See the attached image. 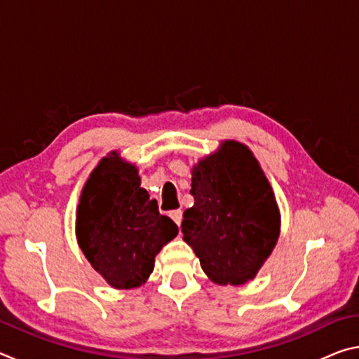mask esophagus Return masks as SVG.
I'll return each mask as SVG.
<instances>
[{
  "instance_id": "obj_1",
  "label": "esophagus",
  "mask_w": 359,
  "mask_h": 359,
  "mask_svg": "<svg viewBox=\"0 0 359 359\" xmlns=\"http://www.w3.org/2000/svg\"><path fill=\"white\" fill-rule=\"evenodd\" d=\"M169 215H171V218L174 220V223L177 224V226H180V223H182V210H180V209H177V210H172L171 214H169Z\"/></svg>"
}]
</instances>
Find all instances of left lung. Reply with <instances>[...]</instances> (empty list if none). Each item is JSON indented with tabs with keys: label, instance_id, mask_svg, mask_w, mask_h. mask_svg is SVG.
<instances>
[{
	"label": "left lung",
	"instance_id": "8db88e82",
	"mask_svg": "<svg viewBox=\"0 0 359 359\" xmlns=\"http://www.w3.org/2000/svg\"><path fill=\"white\" fill-rule=\"evenodd\" d=\"M190 193L182 233L205 276L234 287L253 280L280 236V210L253 151L223 141L191 168Z\"/></svg>",
	"mask_w": 359,
	"mask_h": 359
}]
</instances>
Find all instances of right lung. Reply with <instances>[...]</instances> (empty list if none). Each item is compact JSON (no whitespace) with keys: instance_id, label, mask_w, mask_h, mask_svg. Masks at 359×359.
<instances>
[{"instance_id":"obj_1","label":"right lung","mask_w":359,"mask_h":359,"mask_svg":"<svg viewBox=\"0 0 359 359\" xmlns=\"http://www.w3.org/2000/svg\"><path fill=\"white\" fill-rule=\"evenodd\" d=\"M179 233L158 212L136 165L117 150L101 158L82 188L76 238L93 269L115 290L139 288L155 267V257Z\"/></svg>"}]
</instances>
